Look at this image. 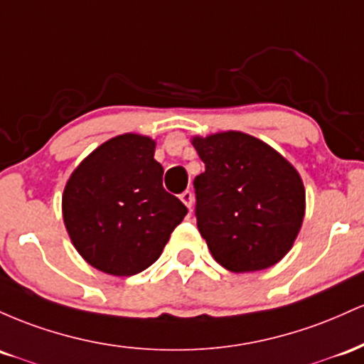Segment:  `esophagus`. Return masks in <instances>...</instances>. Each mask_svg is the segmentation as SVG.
I'll use <instances>...</instances> for the list:
<instances>
[{
  "mask_svg": "<svg viewBox=\"0 0 364 364\" xmlns=\"http://www.w3.org/2000/svg\"><path fill=\"white\" fill-rule=\"evenodd\" d=\"M181 199H182V203L186 204L187 208H193V203H194V194L191 193V191H183V193L181 194Z\"/></svg>",
  "mask_w": 364,
  "mask_h": 364,
  "instance_id": "obj_1",
  "label": "esophagus"
}]
</instances>
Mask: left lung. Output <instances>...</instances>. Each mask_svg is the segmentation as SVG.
<instances>
[{
    "label": "left lung",
    "mask_w": 364,
    "mask_h": 364,
    "mask_svg": "<svg viewBox=\"0 0 364 364\" xmlns=\"http://www.w3.org/2000/svg\"><path fill=\"white\" fill-rule=\"evenodd\" d=\"M204 171L194 178L196 220L213 258L235 273L279 263L304 218L299 173L275 149L242 132L193 141Z\"/></svg>",
    "instance_id": "8db88e82"
}]
</instances>
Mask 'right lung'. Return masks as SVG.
Listing matches in <instances>:
<instances>
[{
	"mask_svg": "<svg viewBox=\"0 0 364 364\" xmlns=\"http://www.w3.org/2000/svg\"><path fill=\"white\" fill-rule=\"evenodd\" d=\"M186 215V204L163 187L154 141L136 134L94 149L65 186L63 220L73 246L109 275L151 267Z\"/></svg>",
	"mask_w": 364,
	"mask_h": 364,
	"instance_id": "obj_1",
	"label": "right lung"
}]
</instances>
